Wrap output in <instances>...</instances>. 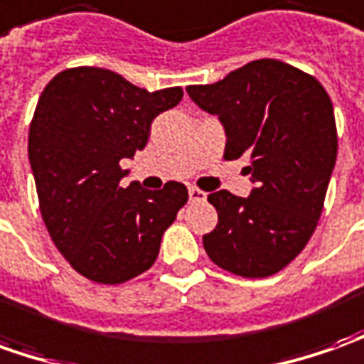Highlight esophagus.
<instances>
[{"instance_id":"obj_1","label":"esophagus","mask_w":364,"mask_h":364,"mask_svg":"<svg viewBox=\"0 0 364 364\" xmlns=\"http://www.w3.org/2000/svg\"><path fill=\"white\" fill-rule=\"evenodd\" d=\"M205 197H207V193H205V191L197 189V187H189V201H191V203L205 201Z\"/></svg>"}]
</instances>
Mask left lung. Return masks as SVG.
I'll use <instances>...</instances> for the list:
<instances>
[{
    "label": "left lung",
    "mask_w": 364,
    "mask_h": 364,
    "mask_svg": "<svg viewBox=\"0 0 364 364\" xmlns=\"http://www.w3.org/2000/svg\"><path fill=\"white\" fill-rule=\"evenodd\" d=\"M187 93L219 117L223 157H245L255 183L247 199L209 193L219 223L203 247L233 275H275L305 249L323 213L338 145L331 97L313 75L279 59H257Z\"/></svg>",
    "instance_id": "8db88e82"
}]
</instances>
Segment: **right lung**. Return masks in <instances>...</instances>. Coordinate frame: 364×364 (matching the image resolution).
<instances>
[{
	"mask_svg": "<svg viewBox=\"0 0 364 364\" xmlns=\"http://www.w3.org/2000/svg\"><path fill=\"white\" fill-rule=\"evenodd\" d=\"M181 87L147 91L101 68H71L43 89L29 125V163L51 241L79 275L119 285L155 263L189 199L183 183L121 187L123 159L147 145L153 119Z\"/></svg>",
	"mask_w": 364,
	"mask_h": 364,
	"instance_id": "add662e5",
	"label": "right lung"
}]
</instances>
